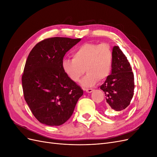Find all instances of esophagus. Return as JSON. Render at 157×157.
<instances>
[{"label":"esophagus","instance_id":"obj_1","mask_svg":"<svg viewBox=\"0 0 157 157\" xmlns=\"http://www.w3.org/2000/svg\"><path fill=\"white\" fill-rule=\"evenodd\" d=\"M85 90H86V92L88 93H91L92 92H93L94 90L92 88H86L85 89Z\"/></svg>","mask_w":157,"mask_h":157}]
</instances>
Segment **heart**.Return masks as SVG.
<instances>
[{
    "label": "heart",
    "instance_id": "obj_1",
    "mask_svg": "<svg viewBox=\"0 0 157 157\" xmlns=\"http://www.w3.org/2000/svg\"><path fill=\"white\" fill-rule=\"evenodd\" d=\"M113 60V51L108 43L86 42L74 51L73 59H63L61 66L66 75L75 82L79 81L86 71L88 73L81 84L84 86H92L110 75Z\"/></svg>",
    "mask_w": 157,
    "mask_h": 157
}]
</instances>
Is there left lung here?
Here are the masks:
<instances>
[{"mask_svg": "<svg viewBox=\"0 0 157 157\" xmlns=\"http://www.w3.org/2000/svg\"><path fill=\"white\" fill-rule=\"evenodd\" d=\"M113 54L111 74L100 89L105 92L107 107L119 111L130 105L134 96V76L129 61L119 46H114Z\"/></svg>", "mask_w": 157, "mask_h": 157, "instance_id": "left-lung-1", "label": "left lung"}]
</instances>
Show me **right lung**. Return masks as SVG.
I'll return each instance as SVG.
<instances>
[{
    "label": "right lung",
    "instance_id": "add662e5",
    "mask_svg": "<svg viewBox=\"0 0 157 157\" xmlns=\"http://www.w3.org/2000/svg\"><path fill=\"white\" fill-rule=\"evenodd\" d=\"M80 39L52 37L41 40L28 56L21 81L23 96L40 122L59 126L69 119L83 90L62 69L66 52Z\"/></svg>",
    "mask_w": 157,
    "mask_h": 157
}]
</instances>
